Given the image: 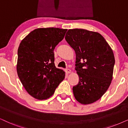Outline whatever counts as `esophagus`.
Instances as JSON below:
<instances>
[{
    "label": "esophagus",
    "mask_w": 128,
    "mask_h": 128,
    "mask_svg": "<svg viewBox=\"0 0 128 128\" xmlns=\"http://www.w3.org/2000/svg\"><path fill=\"white\" fill-rule=\"evenodd\" d=\"M66 72L67 74H70L71 72V70L70 69H66Z\"/></svg>",
    "instance_id": "34e87169"
}]
</instances>
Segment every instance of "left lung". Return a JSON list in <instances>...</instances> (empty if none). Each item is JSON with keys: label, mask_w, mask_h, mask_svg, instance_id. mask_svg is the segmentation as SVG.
Listing matches in <instances>:
<instances>
[{"label": "left lung", "mask_w": 128, "mask_h": 128, "mask_svg": "<svg viewBox=\"0 0 128 128\" xmlns=\"http://www.w3.org/2000/svg\"><path fill=\"white\" fill-rule=\"evenodd\" d=\"M65 39L76 56L75 70L79 82L72 87L74 96L82 104L93 103L102 98L112 80L115 62L114 52L98 32L69 30Z\"/></svg>", "instance_id": "8db88e82"}]
</instances>
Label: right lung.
I'll list each match as a JSON object with an SVG mask.
<instances>
[{"label":"right lung","mask_w":128,"mask_h":128,"mask_svg":"<svg viewBox=\"0 0 128 128\" xmlns=\"http://www.w3.org/2000/svg\"><path fill=\"white\" fill-rule=\"evenodd\" d=\"M67 30L38 28L21 41L18 50L17 72L30 96L39 100L52 96L64 80L65 72L56 68L54 50Z\"/></svg>","instance_id":"1"}]
</instances>
